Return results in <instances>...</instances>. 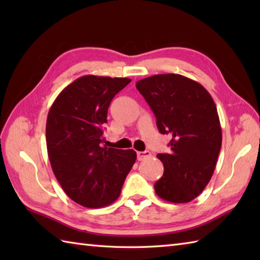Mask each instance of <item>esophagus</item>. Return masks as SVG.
<instances>
[{"mask_svg":"<svg viewBox=\"0 0 260 260\" xmlns=\"http://www.w3.org/2000/svg\"><path fill=\"white\" fill-rule=\"evenodd\" d=\"M150 156H151V152L150 151L137 152V159H139V161H143V159H145L146 157H150Z\"/></svg>","mask_w":260,"mask_h":260,"instance_id":"obj_1","label":"esophagus"}]
</instances>
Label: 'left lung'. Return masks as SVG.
I'll list each match as a JSON object with an SVG mask.
<instances>
[{
    "label": "left lung",
    "mask_w": 260,
    "mask_h": 260,
    "mask_svg": "<svg viewBox=\"0 0 260 260\" xmlns=\"http://www.w3.org/2000/svg\"><path fill=\"white\" fill-rule=\"evenodd\" d=\"M150 105L161 134L172 135L170 153L157 154L164 173L155 184L165 201L186 203L211 180L222 133L211 95L199 82L176 74L155 75L136 82Z\"/></svg>",
    "instance_id": "1"
}]
</instances>
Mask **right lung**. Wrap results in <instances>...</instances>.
I'll list each match as a JSON object with an SVG mask.
<instances>
[{"mask_svg": "<svg viewBox=\"0 0 260 260\" xmlns=\"http://www.w3.org/2000/svg\"><path fill=\"white\" fill-rule=\"evenodd\" d=\"M129 82L82 76L59 93L49 110V161L66 194L82 207L102 208L117 200L136 161L135 151L103 144L110 102Z\"/></svg>", "mask_w": 260, "mask_h": 260, "instance_id": "obj_1", "label": "right lung"}]
</instances>
